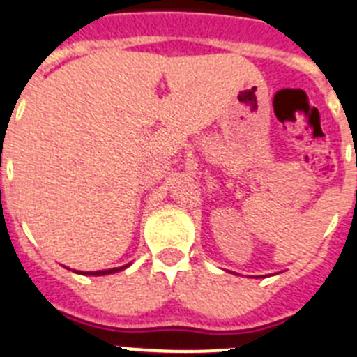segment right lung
I'll return each mask as SVG.
<instances>
[{
    "instance_id": "right-lung-1",
    "label": "right lung",
    "mask_w": 357,
    "mask_h": 357,
    "mask_svg": "<svg viewBox=\"0 0 357 357\" xmlns=\"http://www.w3.org/2000/svg\"><path fill=\"white\" fill-rule=\"evenodd\" d=\"M127 266H122V268H113V269H102V271H86L84 275H93V277H100V275H111V273H116V271H122L126 269ZM79 273V271H77Z\"/></svg>"
}]
</instances>
